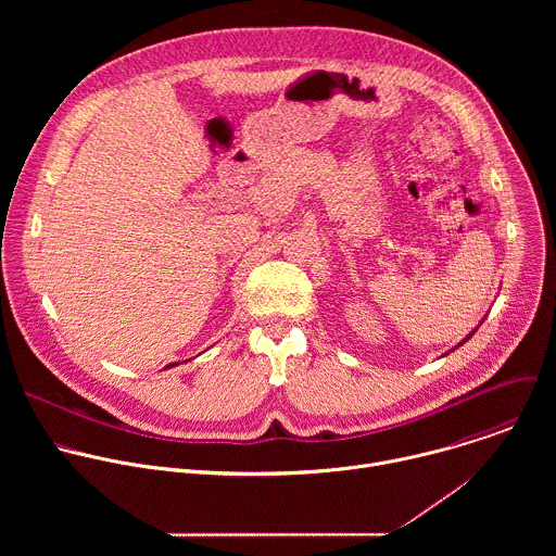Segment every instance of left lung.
I'll return each mask as SVG.
<instances>
[{
  "label": "left lung",
  "mask_w": 556,
  "mask_h": 556,
  "mask_svg": "<svg viewBox=\"0 0 556 556\" xmlns=\"http://www.w3.org/2000/svg\"><path fill=\"white\" fill-rule=\"evenodd\" d=\"M472 332H475V330H472ZM468 339H470V334H468V337H466V339H464V341H468ZM464 341H462V343H464ZM462 343H459V345H462Z\"/></svg>",
  "instance_id": "8db88e82"
}]
</instances>
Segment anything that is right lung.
Here are the masks:
<instances>
[{"instance_id": "add662e5", "label": "right lung", "mask_w": 556, "mask_h": 556, "mask_svg": "<svg viewBox=\"0 0 556 556\" xmlns=\"http://www.w3.org/2000/svg\"><path fill=\"white\" fill-rule=\"evenodd\" d=\"M174 365H176V363H174Z\"/></svg>"}]
</instances>
